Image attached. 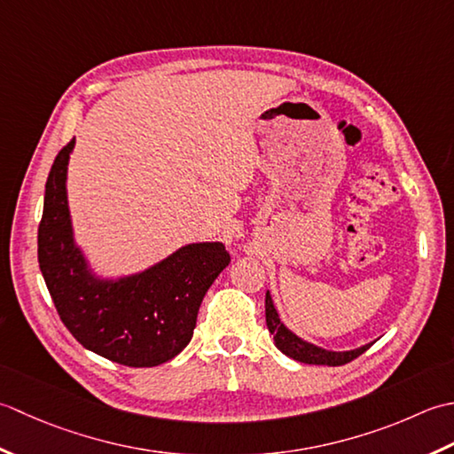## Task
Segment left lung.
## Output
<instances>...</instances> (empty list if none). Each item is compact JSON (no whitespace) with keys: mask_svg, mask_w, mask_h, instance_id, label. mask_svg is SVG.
I'll use <instances>...</instances> for the list:
<instances>
[{"mask_svg":"<svg viewBox=\"0 0 454 454\" xmlns=\"http://www.w3.org/2000/svg\"><path fill=\"white\" fill-rule=\"evenodd\" d=\"M266 325H268V331L274 335L276 348L282 350L286 356H290L294 360H298V363H305V364L340 366V364L350 363V360H355L356 356L363 355L364 350L372 347V343H368L350 350H329L298 337L290 327L284 325L270 292H266Z\"/></svg>","mask_w":454,"mask_h":454,"instance_id":"8db88e82","label":"left lung"}]
</instances>
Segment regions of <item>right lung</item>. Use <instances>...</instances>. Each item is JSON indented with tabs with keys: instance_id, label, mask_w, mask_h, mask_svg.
I'll use <instances>...</instances> for the list:
<instances>
[{
	"instance_id": "obj_1",
	"label": "right lung",
	"mask_w": 454,
	"mask_h": 454,
	"mask_svg": "<svg viewBox=\"0 0 454 454\" xmlns=\"http://www.w3.org/2000/svg\"><path fill=\"white\" fill-rule=\"evenodd\" d=\"M72 141L59 153L44 186L39 266L64 325L78 343L125 366H159L192 340L203 295L229 264L219 240L176 248L138 272L107 276L74 235L68 206Z\"/></svg>"
}]
</instances>
